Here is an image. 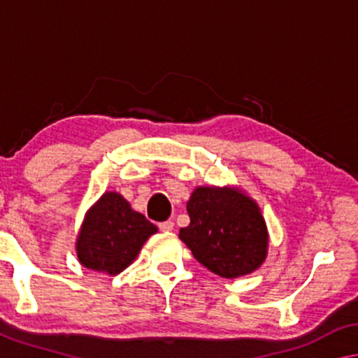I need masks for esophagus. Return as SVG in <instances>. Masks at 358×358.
<instances>
[{
    "label": "esophagus",
    "mask_w": 358,
    "mask_h": 358,
    "mask_svg": "<svg viewBox=\"0 0 358 358\" xmlns=\"http://www.w3.org/2000/svg\"><path fill=\"white\" fill-rule=\"evenodd\" d=\"M159 229H161V232H172L173 230V221H164V222H161L159 224Z\"/></svg>",
    "instance_id": "esophagus-1"
}]
</instances>
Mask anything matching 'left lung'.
I'll return each mask as SVG.
<instances>
[{
    "mask_svg": "<svg viewBox=\"0 0 358 358\" xmlns=\"http://www.w3.org/2000/svg\"><path fill=\"white\" fill-rule=\"evenodd\" d=\"M186 210L191 222L178 237L215 275L234 280L265 262L268 229L257 202L241 187L197 186Z\"/></svg>",
    "mask_w": 358,
    "mask_h": 358,
    "instance_id": "8db88e82",
    "label": "left lung"
}]
</instances>
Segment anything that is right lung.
Segmentation results:
<instances>
[{
  "label": "right lung",
  "mask_w": 358,
  "mask_h": 358,
  "mask_svg": "<svg viewBox=\"0 0 358 358\" xmlns=\"http://www.w3.org/2000/svg\"><path fill=\"white\" fill-rule=\"evenodd\" d=\"M157 227L117 191H106L85 213L76 252L85 268L115 276L134 262Z\"/></svg>",
  "instance_id": "right-lung-1"
}]
</instances>
